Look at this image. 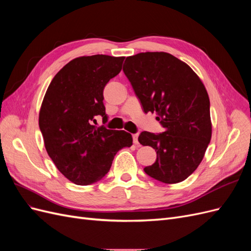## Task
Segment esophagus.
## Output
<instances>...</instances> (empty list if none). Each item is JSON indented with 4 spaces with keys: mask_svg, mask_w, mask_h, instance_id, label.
<instances>
[{
    "mask_svg": "<svg viewBox=\"0 0 251 251\" xmlns=\"http://www.w3.org/2000/svg\"><path fill=\"white\" fill-rule=\"evenodd\" d=\"M133 141L135 144H138V134H133Z\"/></svg>",
    "mask_w": 251,
    "mask_h": 251,
    "instance_id": "34e87169",
    "label": "esophagus"
}]
</instances>
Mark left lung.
<instances>
[{
  "instance_id": "obj_1",
  "label": "left lung",
  "mask_w": 251,
  "mask_h": 251,
  "mask_svg": "<svg viewBox=\"0 0 251 251\" xmlns=\"http://www.w3.org/2000/svg\"><path fill=\"white\" fill-rule=\"evenodd\" d=\"M124 72L143 111L156 113L164 132H142L138 141L155 149L150 177L166 184L185 180L201 163L211 138L209 97L191 67L166 52L128 56Z\"/></svg>"
}]
</instances>
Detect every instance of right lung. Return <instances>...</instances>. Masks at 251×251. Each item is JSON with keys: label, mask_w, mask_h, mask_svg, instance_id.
<instances>
[{"label": "right lung", "mask_w": 251, "mask_h": 251, "mask_svg": "<svg viewBox=\"0 0 251 251\" xmlns=\"http://www.w3.org/2000/svg\"><path fill=\"white\" fill-rule=\"evenodd\" d=\"M125 57L103 54L72 59L52 79L40 111L45 148L57 170L77 185L101 180L114 156L133 144L132 135L96 126L108 119L103 89L120 72Z\"/></svg>", "instance_id": "1"}]
</instances>
